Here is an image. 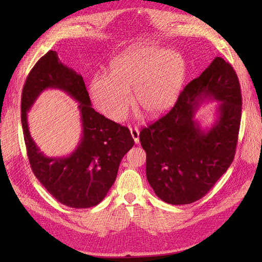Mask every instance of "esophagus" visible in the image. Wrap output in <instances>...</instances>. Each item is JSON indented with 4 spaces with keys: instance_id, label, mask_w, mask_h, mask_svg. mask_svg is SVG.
Here are the masks:
<instances>
[{
    "instance_id": "34e87169",
    "label": "esophagus",
    "mask_w": 262,
    "mask_h": 262,
    "mask_svg": "<svg viewBox=\"0 0 262 262\" xmlns=\"http://www.w3.org/2000/svg\"><path fill=\"white\" fill-rule=\"evenodd\" d=\"M130 132H131V136H132L134 142H136V143L138 144L139 142H140V138H139L140 131H139V128H137V126H134V128H130Z\"/></svg>"
}]
</instances>
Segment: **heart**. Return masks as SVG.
Here are the masks:
<instances>
[{
    "mask_svg": "<svg viewBox=\"0 0 262 262\" xmlns=\"http://www.w3.org/2000/svg\"><path fill=\"white\" fill-rule=\"evenodd\" d=\"M185 75L186 63L181 54L146 47L118 58L110 77L95 76L92 94L98 108L113 120H121L128 114L132 91L137 105L144 113L154 115L173 104Z\"/></svg>",
    "mask_w": 262,
    "mask_h": 262,
    "instance_id": "heart-1",
    "label": "heart"
}]
</instances>
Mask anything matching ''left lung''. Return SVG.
<instances>
[{
    "mask_svg": "<svg viewBox=\"0 0 262 262\" xmlns=\"http://www.w3.org/2000/svg\"><path fill=\"white\" fill-rule=\"evenodd\" d=\"M203 99L220 101L218 119L204 130L194 119ZM242 93L233 67L216 57L190 82L176 104L140 132L146 152V178L166 203L201 199L231 166L238 140Z\"/></svg>",
    "mask_w": 262,
    "mask_h": 262,
    "instance_id": "8db88e82",
    "label": "left lung"
}]
</instances>
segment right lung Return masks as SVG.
Masks as SVG:
<instances>
[{
    "label": "right lung",
    "mask_w": 262,
    "mask_h": 262,
    "mask_svg": "<svg viewBox=\"0 0 262 262\" xmlns=\"http://www.w3.org/2000/svg\"><path fill=\"white\" fill-rule=\"evenodd\" d=\"M47 88L68 92L79 102L83 126L80 144L67 158H47L31 139L27 112ZM21 126L30 167L36 178L60 203L74 209L97 205L116 180L122 157L134 140L126 126L92 108L82 75L48 51L29 72L21 92Z\"/></svg>",
    "instance_id": "right-lung-1"
}]
</instances>
